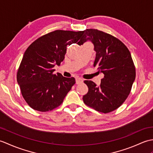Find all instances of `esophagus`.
Listing matches in <instances>:
<instances>
[{
  "label": "esophagus",
  "instance_id": "34e87169",
  "mask_svg": "<svg viewBox=\"0 0 153 153\" xmlns=\"http://www.w3.org/2000/svg\"><path fill=\"white\" fill-rule=\"evenodd\" d=\"M83 79H82V78H80V77H76V83L77 84H79V83H83Z\"/></svg>",
  "mask_w": 153,
  "mask_h": 153
}]
</instances>
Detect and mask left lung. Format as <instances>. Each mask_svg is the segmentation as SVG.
I'll list each match as a JSON object with an SVG mask.
<instances>
[{
  "label": "left lung",
  "mask_w": 153,
  "mask_h": 153,
  "mask_svg": "<svg viewBox=\"0 0 153 153\" xmlns=\"http://www.w3.org/2000/svg\"><path fill=\"white\" fill-rule=\"evenodd\" d=\"M82 33L77 44L91 42L96 52L93 66L104 74L99 86L92 81H84L89 90L83 97V102L100 112L114 111L128 97L135 79L130 52L122 41L103 31L88 29Z\"/></svg>",
  "instance_id": "left-lung-1"
}]
</instances>
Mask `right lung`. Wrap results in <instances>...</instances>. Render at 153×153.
<instances>
[{
  "label": "right lung",
  "mask_w": 153,
  "mask_h": 153,
  "mask_svg": "<svg viewBox=\"0 0 153 153\" xmlns=\"http://www.w3.org/2000/svg\"><path fill=\"white\" fill-rule=\"evenodd\" d=\"M82 35V31L56 30L37 39L25 51L17 82L31 108L47 112L62 103L76 80L54 74V67L64 60L68 45L76 43Z\"/></svg>",
  "instance_id": "add662e5"
}]
</instances>
